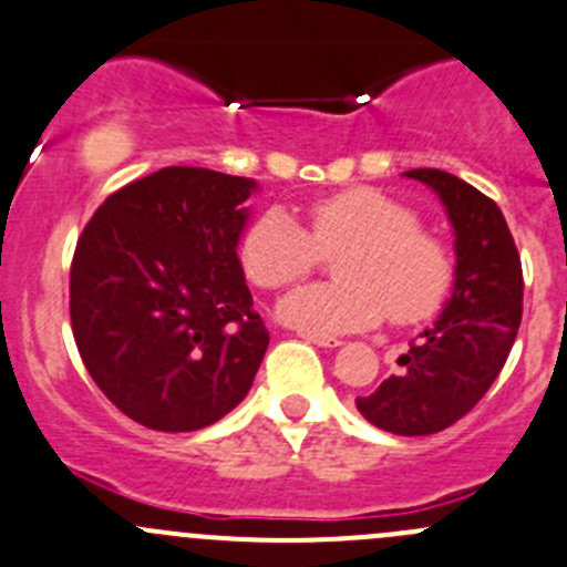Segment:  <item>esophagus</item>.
Returning <instances> with one entry per match:
<instances>
[{
  "instance_id": "1",
  "label": "esophagus",
  "mask_w": 567,
  "mask_h": 567,
  "mask_svg": "<svg viewBox=\"0 0 567 567\" xmlns=\"http://www.w3.org/2000/svg\"><path fill=\"white\" fill-rule=\"evenodd\" d=\"M299 338L310 340V343L321 346V349H338L340 346L338 338H329V334H318V332H299Z\"/></svg>"
}]
</instances>
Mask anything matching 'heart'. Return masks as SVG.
Segmentation results:
<instances>
[{
	"mask_svg": "<svg viewBox=\"0 0 567 567\" xmlns=\"http://www.w3.org/2000/svg\"><path fill=\"white\" fill-rule=\"evenodd\" d=\"M310 233L282 207L262 213L246 233L240 257L260 288L301 282L334 257L338 282L307 285L279 305V316L318 334L371 329L390 312L393 323L430 318L446 301L454 257L446 240L417 227L415 213L377 188H346L307 210Z\"/></svg>",
	"mask_w": 567,
	"mask_h": 567,
	"instance_id": "obj_1",
	"label": "heart"
}]
</instances>
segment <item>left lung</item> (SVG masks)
Instances as JSON below:
<instances>
[{"mask_svg":"<svg viewBox=\"0 0 567 567\" xmlns=\"http://www.w3.org/2000/svg\"><path fill=\"white\" fill-rule=\"evenodd\" d=\"M437 194L454 229V290L437 321L399 357L401 371L357 410L393 435H435L487 393L507 362L524 312V274L507 221L493 199L441 168H412Z\"/></svg>","mask_w":567,"mask_h":567,"instance_id":"8db88e82","label":"left lung"}]
</instances>
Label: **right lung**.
Instances as JSON below:
<instances>
[{
	"instance_id": "1",
	"label": "right lung",
	"mask_w": 567,
	"mask_h": 567,
	"mask_svg": "<svg viewBox=\"0 0 567 567\" xmlns=\"http://www.w3.org/2000/svg\"><path fill=\"white\" fill-rule=\"evenodd\" d=\"M255 190L168 166L107 196L76 240V349L99 390L150 430H205L255 382L268 329L238 260Z\"/></svg>"
}]
</instances>
